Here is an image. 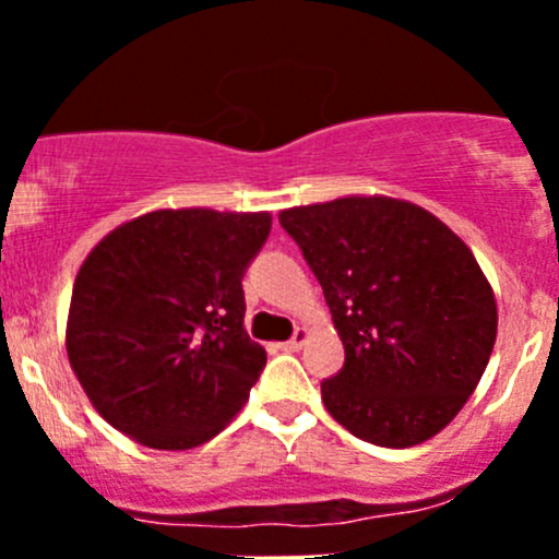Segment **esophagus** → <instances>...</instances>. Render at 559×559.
<instances>
[{
	"label": "esophagus",
	"mask_w": 559,
	"mask_h": 559,
	"mask_svg": "<svg viewBox=\"0 0 559 559\" xmlns=\"http://www.w3.org/2000/svg\"><path fill=\"white\" fill-rule=\"evenodd\" d=\"M308 337H311V332H308L306 326H297L295 335H292L286 343H281V348H284V352H300V348L308 343Z\"/></svg>",
	"instance_id": "1"
}]
</instances>
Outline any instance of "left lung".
I'll use <instances>...</instances> for the list:
<instances>
[{
	"mask_svg": "<svg viewBox=\"0 0 559 559\" xmlns=\"http://www.w3.org/2000/svg\"><path fill=\"white\" fill-rule=\"evenodd\" d=\"M324 289L346 348L321 400L352 436L408 449L443 430L481 381L498 335L473 251L425 207L341 197L278 213Z\"/></svg>",
	"mask_w": 559,
	"mask_h": 559,
	"instance_id": "8db88e82",
	"label": "left lung"
}]
</instances>
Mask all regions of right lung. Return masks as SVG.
I'll list each match as a JSON object with an SVG mask.
<instances>
[{
    "instance_id": "obj_1",
    "label": "right lung",
    "mask_w": 559,
    "mask_h": 559,
    "mask_svg": "<svg viewBox=\"0 0 559 559\" xmlns=\"http://www.w3.org/2000/svg\"><path fill=\"white\" fill-rule=\"evenodd\" d=\"M270 213L151 211L105 235L78 270L67 357L107 425L183 452L238 416L267 354L243 326V273Z\"/></svg>"
}]
</instances>
